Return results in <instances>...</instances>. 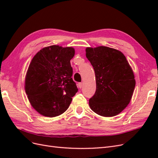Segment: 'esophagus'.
Listing matches in <instances>:
<instances>
[{"label": "esophagus", "mask_w": 158, "mask_h": 158, "mask_svg": "<svg viewBox=\"0 0 158 158\" xmlns=\"http://www.w3.org/2000/svg\"><path fill=\"white\" fill-rule=\"evenodd\" d=\"M82 86H83V84L82 83V82H80V83H78V87L79 88H82Z\"/></svg>", "instance_id": "esophagus-1"}]
</instances>
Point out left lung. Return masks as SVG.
I'll list each match as a JSON object with an SVG mask.
<instances>
[{
    "label": "left lung",
    "instance_id": "obj_1",
    "mask_svg": "<svg viewBox=\"0 0 158 158\" xmlns=\"http://www.w3.org/2000/svg\"><path fill=\"white\" fill-rule=\"evenodd\" d=\"M96 80V90L89 99L94 112L103 117L120 113L130 102L135 88L133 71L121 51L99 46L85 49Z\"/></svg>",
    "mask_w": 158,
    "mask_h": 158
}]
</instances>
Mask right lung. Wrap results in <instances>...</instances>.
<instances>
[{"instance_id": "add662e5", "label": "right lung", "mask_w": 158, "mask_h": 158, "mask_svg": "<svg viewBox=\"0 0 158 158\" xmlns=\"http://www.w3.org/2000/svg\"><path fill=\"white\" fill-rule=\"evenodd\" d=\"M74 53L73 47L51 45L32 59L25 89L32 107L42 115L53 117L63 113L78 92L70 64Z\"/></svg>"}]
</instances>
